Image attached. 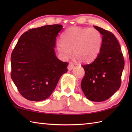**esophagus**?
<instances>
[{
  "label": "esophagus",
  "instance_id": "esophagus-1",
  "mask_svg": "<svg viewBox=\"0 0 132 132\" xmlns=\"http://www.w3.org/2000/svg\"><path fill=\"white\" fill-rule=\"evenodd\" d=\"M74 64L72 63V62H70L69 66H68L69 70H70V71L74 69Z\"/></svg>",
  "mask_w": 132,
  "mask_h": 132
}]
</instances>
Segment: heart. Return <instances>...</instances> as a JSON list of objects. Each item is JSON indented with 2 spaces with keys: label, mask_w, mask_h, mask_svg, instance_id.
Here are the masks:
<instances>
[{
  "label": "heart",
  "mask_w": 132,
  "mask_h": 132,
  "mask_svg": "<svg viewBox=\"0 0 132 132\" xmlns=\"http://www.w3.org/2000/svg\"><path fill=\"white\" fill-rule=\"evenodd\" d=\"M102 45V36L97 30L71 27L63 33L57 47L64 58L70 57L74 50L75 58L80 62L88 63L97 57Z\"/></svg>",
  "instance_id": "b5f03b06"
}]
</instances>
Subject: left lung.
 <instances>
[{
    "label": "left lung",
    "instance_id": "obj_1",
    "mask_svg": "<svg viewBox=\"0 0 132 132\" xmlns=\"http://www.w3.org/2000/svg\"><path fill=\"white\" fill-rule=\"evenodd\" d=\"M94 27L103 36L102 47L92 63L82 66L85 75L81 88L88 100L100 102L109 99L119 89L124 60L121 47L113 33Z\"/></svg>",
    "mask_w": 132,
    "mask_h": 132
}]
</instances>
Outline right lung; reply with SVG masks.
<instances>
[{
    "label": "right lung",
    "mask_w": 132,
    "mask_h": 132,
    "mask_svg": "<svg viewBox=\"0 0 132 132\" xmlns=\"http://www.w3.org/2000/svg\"><path fill=\"white\" fill-rule=\"evenodd\" d=\"M63 26L48 25L22 35L11 57V78L26 99L39 102L48 98L68 63L58 60L54 52L56 37Z\"/></svg>",
    "instance_id": "add662e5"
}]
</instances>
